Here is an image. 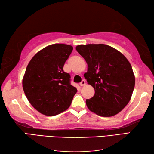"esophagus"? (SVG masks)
I'll return each mask as SVG.
<instances>
[{
    "label": "esophagus",
    "instance_id": "1",
    "mask_svg": "<svg viewBox=\"0 0 154 154\" xmlns=\"http://www.w3.org/2000/svg\"><path fill=\"white\" fill-rule=\"evenodd\" d=\"M85 84H86V81L84 80H82V82L80 83V85L81 86H83L85 85Z\"/></svg>",
    "mask_w": 154,
    "mask_h": 154
}]
</instances>
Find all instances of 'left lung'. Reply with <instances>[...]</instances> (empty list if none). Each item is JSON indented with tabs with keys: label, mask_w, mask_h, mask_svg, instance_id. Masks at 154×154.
<instances>
[{
	"label": "left lung",
	"mask_w": 154,
	"mask_h": 154,
	"mask_svg": "<svg viewBox=\"0 0 154 154\" xmlns=\"http://www.w3.org/2000/svg\"><path fill=\"white\" fill-rule=\"evenodd\" d=\"M78 52L85 59L88 71L84 74L95 90L86 100L90 111L103 117L117 114L130 102L135 76L129 61L120 52L108 45H78Z\"/></svg>",
	"instance_id": "1"
}]
</instances>
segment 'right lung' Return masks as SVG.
I'll return each instance as SVG.
<instances>
[{"mask_svg":"<svg viewBox=\"0 0 154 154\" xmlns=\"http://www.w3.org/2000/svg\"><path fill=\"white\" fill-rule=\"evenodd\" d=\"M73 47L54 44L42 49L28 64L23 79L25 95L30 104L41 114L52 116L70 107L76 87L63 67Z\"/></svg>","mask_w":154,"mask_h":154,"instance_id":"1","label":"right lung"}]
</instances>
